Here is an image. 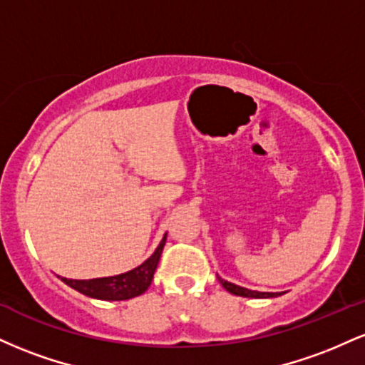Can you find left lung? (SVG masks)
Returning <instances> with one entry per match:
<instances>
[{"instance_id": "obj_1", "label": "left lung", "mask_w": 365, "mask_h": 365, "mask_svg": "<svg viewBox=\"0 0 365 365\" xmlns=\"http://www.w3.org/2000/svg\"><path fill=\"white\" fill-rule=\"evenodd\" d=\"M217 279H220V283L223 284V288H225L226 292L233 293V295H238V297H250V299H269V297H278V295H282V293H269V292L247 290V288H244V287H238V284H233V283L225 282V279H221L220 276H217Z\"/></svg>"}]
</instances>
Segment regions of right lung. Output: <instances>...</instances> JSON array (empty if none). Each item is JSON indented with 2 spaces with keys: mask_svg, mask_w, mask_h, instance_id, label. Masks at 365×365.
Returning <instances> with one entry per match:
<instances>
[{
  "mask_svg": "<svg viewBox=\"0 0 365 365\" xmlns=\"http://www.w3.org/2000/svg\"><path fill=\"white\" fill-rule=\"evenodd\" d=\"M166 242V233L163 237L161 244L145 262H142L139 267L128 271V273L118 276H108V278H96V279H66L61 278L68 287L73 290L83 293V295L92 297L99 300H128L133 297L142 295L149 288L153 282L154 271H156L159 257H161L163 247Z\"/></svg>",
  "mask_w": 365,
  "mask_h": 365,
  "instance_id": "add662e5",
  "label": "right lung"
}]
</instances>
